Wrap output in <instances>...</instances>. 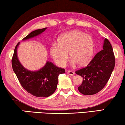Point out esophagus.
<instances>
[{
	"mask_svg": "<svg viewBox=\"0 0 125 125\" xmlns=\"http://www.w3.org/2000/svg\"><path fill=\"white\" fill-rule=\"evenodd\" d=\"M67 72L68 74H69L70 76H74V74H75L74 72H73V71H67V72Z\"/></svg>",
	"mask_w": 125,
	"mask_h": 125,
	"instance_id": "34e87169",
	"label": "esophagus"
}]
</instances>
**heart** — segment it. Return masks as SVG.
Instances as JSON below:
<instances>
[{"mask_svg":"<svg viewBox=\"0 0 125 125\" xmlns=\"http://www.w3.org/2000/svg\"><path fill=\"white\" fill-rule=\"evenodd\" d=\"M94 50V42L91 36L74 30L61 35L59 44H52L50 52L56 64L63 67L68 61L69 53L73 64L84 66L91 60Z\"/></svg>","mask_w":125,"mask_h":125,"instance_id":"b5f03b06","label":"heart"}]
</instances>
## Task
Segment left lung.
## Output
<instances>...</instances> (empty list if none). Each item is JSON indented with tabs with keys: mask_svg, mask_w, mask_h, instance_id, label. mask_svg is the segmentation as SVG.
I'll return each instance as SVG.
<instances>
[{
	"mask_svg": "<svg viewBox=\"0 0 125 125\" xmlns=\"http://www.w3.org/2000/svg\"><path fill=\"white\" fill-rule=\"evenodd\" d=\"M115 62L112 46L105 38L103 49L95 54L86 67L76 71L83 78L78 91L84 95L95 94L101 91L110 77Z\"/></svg>",
	"mask_w": 125,
	"mask_h": 125,
	"instance_id": "left-lung-1",
	"label": "left lung"
}]
</instances>
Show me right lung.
<instances>
[{
  "label": "right lung",
  "mask_w": 125,
  "mask_h": 125,
  "mask_svg": "<svg viewBox=\"0 0 125 125\" xmlns=\"http://www.w3.org/2000/svg\"><path fill=\"white\" fill-rule=\"evenodd\" d=\"M47 28L33 31L23 39L26 40L40 35ZM20 42L15 47L12 59L13 71L22 87L27 92L37 97H48L55 92L59 74L65 72L64 69L56 66L47 61L45 66L37 71L25 69L19 60L17 49Z\"/></svg>",
  "instance_id": "1"
}]
</instances>
